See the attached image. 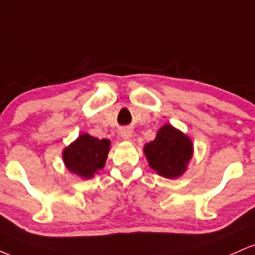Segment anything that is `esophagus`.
<instances>
[{
  "instance_id": "obj_1",
  "label": "esophagus",
  "mask_w": 255,
  "mask_h": 255,
  "mask_svg": "<svg viewBox=\"0 0 255 255\" xmlns=\"http://www.w3.org/2000/svg\"><path fill=\"white\" fill-rule=\"evenodd\" d=\"M131 135H133V131L129 128H124V129L120 130V136L124 140H127V141H129L131 139Z\"/></svg>"
}]
</instances>
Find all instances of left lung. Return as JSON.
I'll use <instances>...</instances> for the list:
<instances>
[{
    "label": "left lung",
    "instance_id": "8db88e82",
    "mask_svg": "<svg viewBox=\"0 0 255 255\" xmlns=\"http://www.w3.org/2000/svg\"><path fill=\"white\" fill-rule=\"evenodd\" d=\"M148 165L160 176L177 178L188 169L194 147L191 137L170 124L163 125L152 141L144 145Z\"/></svg>",
    "mask_w": 255,
    "mask_h": 255
}]
</instances>
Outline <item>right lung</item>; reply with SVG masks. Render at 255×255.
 Segmentation results:
<instances>
[{"label":"right lung","instance_id":"obj_1","mask_svg":"<svg viewBox=\"0 0 255 255\" xmlns=\"http://www.w3.org/2000/svg\"><path fill=\"white\" fill-rule=\"evenodd\" d=\"M110 140L98 139L89 133H81L62 151L64 166L83 180L95 177L104 168L110 151Z\"/></svg>","mask_w":255,"mask_h":255}]
</instances>
